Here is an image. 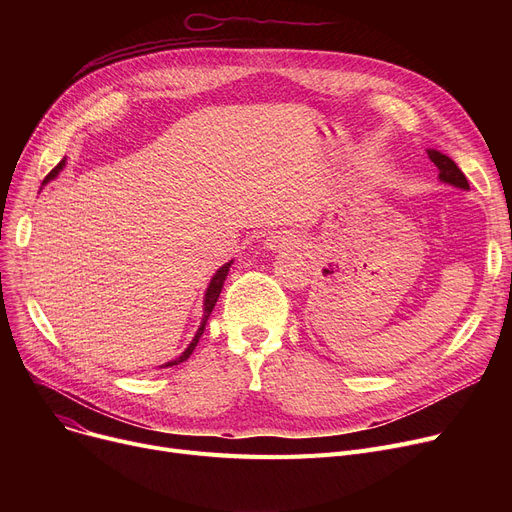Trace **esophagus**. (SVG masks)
<instances>
[{
	"mask_svg": "<svg viewBox=\"0 0 512 512\" xmlns=\"http://www.w3.org/2000/svg\"><path fill=\"white\" fill-rule=\"evenodd\" d=\"M299 245H301V238L294 232H288V230H278L272 236H267V240H265V247L274 251V253L297 249Z\"/></svg>",
	"mask_w": 512,
	"mask_h": 512,
	"instance_id": "obj_1",
	"label": "esophagus"
}]
</instances>
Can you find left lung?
Returning a JSON list of instances; mask_svg holds the SVG:
<instances>
[{"mask_svg":"<svg viewBox=\"0 0 512 512\" xmlns=\"http://www.w3.org/2000/svg\"><path fill=\"white\" fill-rule=\"evenodd\" d=\"M427 155H429V159L434 161V166L438 168V172H440L438 178L442 182H446L450 186H456V188H463V191H469V182H467L465 174L459 170V166H456L448 155H444L436 149H427Z\"/></svg>","mask_w":512,"mask_h":512,"instance_id":"1","label":"left lung"}]
</instances>
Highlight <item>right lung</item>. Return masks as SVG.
<instances>
[{
  "label": "right lung",
  "instance_id": "obj_1",
  "mask_svg": "<svg viewBox=\"0 0 512 512\" xmlns=\"http://www.w3.org/2000/svg\"><path fill=\"white\" fill-rule=\"evenodd\" d=\"M64 166H66V159H62L60 164L53 168L47 176H45V180H43V186L49 182V180H53V178H58V174L64 170ZM234 261H228V263H224L218 272L213 274V278L209 280V286H207V290H205V299H203V319H201V326H199V330H197V334H195V338L191 340V344H188L186 348H184V353L180 355V357H176L174 361H168L166 365H161V367H172V365H178V363H182V361H186L188 357L193 355V351H195V346H197V342H199V338H201V334H203V330H205V324H207V319H209V315H211V311H213V307H215V303H218V299H220V292H222V288H224V282H226V276H228V272H230V265H232Z\"/></svg>",
  "mask_w": 512,
  "mask_h": 512
}]
</instances>
